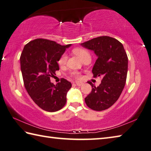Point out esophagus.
Wrapping results in <instances>:
<instances>
[{"mask_svg": "<svg viewBox=\"0 0 151 151\" xmlns=\"http://www.w3.org/2000/svg\"><path fill=\"white\" fill-rule=\"evenodd\" d=\"M76 85H78V86H81V85H82L83 84V83H82V82H81V81H76Z\"/></svg>", "mask_w": 151, "mask_h": 151, "instance_id": "obj_1", "label": "esophagus"}]
</instances>
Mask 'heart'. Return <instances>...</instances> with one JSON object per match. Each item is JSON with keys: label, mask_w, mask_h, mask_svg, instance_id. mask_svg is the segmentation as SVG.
Instances as JSON below:
<instances>
[{"label": "heart", "mask_w": 151, "mask_h": 151, "mask_svg": "<svg viewBox=\"0 0 151 151\" xmlns=\"http://www.w3.org/2000/svg\"><path fill=\"white\" fill-rule=\"evenodd\" d=\"M73 52L74 54L78 56V57L80 58L81 60H83L85 58L87 57H89L90 56L89 55V52H88L87 50H85L84 49H81V48H77V49H73ZM67 58H68V56L66 54H63V55H62V56L60 58L59 60H58V64L60 65V66H62V65H64L66 64V60H67ZM72 75L76 77H79V75L78 72H73L72 73Z\"/></svg>", "instance_id": "obj_1"}]
</instances>
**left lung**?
<instances>
[{
    "label": "left lung",
    "instance_id": "obj_1",
    "mask_svg": "<svg viewBox=\"0 0 151 151\" xmlns=\"http://www.w3.org/2000/svg\"><path fill=\"white\" fill-rule=\"evenodd\" d=\"M93 50L97 56L92 72L94 78L102 76L101 83L95 87L85 99L90 109L96 111L108 109L117 101L126 84L128 58L123 45L117 39L101 36L81 43Z\"/></svg>",
    "mask_w": 151,
    "mask_h": 151
}]
</instances>
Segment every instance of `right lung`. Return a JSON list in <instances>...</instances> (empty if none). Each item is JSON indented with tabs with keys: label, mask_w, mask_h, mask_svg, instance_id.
Listing matches in <instances>:
<instances>
[{
	"label": "right lung",
	"mask_w": 151,
	"mask_h": 151,
	"mask_svg": "<svg viewBox=\"0 0 151 151\" xmlns=\"http://www.w3.org/2000/svg\"><path fill=\"white\" fill-rule=\"evenodd\" d=\"M71 45L37 39L25 45L22 52L20 66L25 89L35 103L47 112H56L66 104L72 83L62 79L55 85L50 78L59 70V59Z\"/></svg>",
	"instance_id": "right-lung-1"
}]
</instances>
